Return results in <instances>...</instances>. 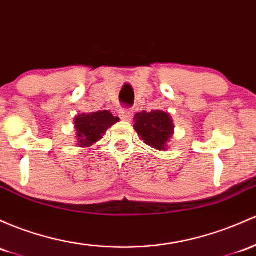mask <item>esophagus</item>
I'll return each instance as SVG.
<instances>
[{
  "label": "esophagus",
  "instance_id": "34e87169",
  "mask_svg": "<svg viewBox=\"0 0 256 256\" xmlns=\"http://www.w3.org/2000/svg\"><path fill=\"white\" fill-rule=\"evenodd\" d=\"M119 116L124 122H131L134 118V112L131 109H120Z\"/></svg>",
  "mask_w": 256,
  "mask_h": 256
}]
</instances>
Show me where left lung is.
<instances>
[{"label":"left lung","mask_w":256,"mask_h":256,"mask_svg":"<svg viewBox=\"0 0 256 256\" xmlns=\"http://www.w3.org/2000/svg\"><path fill=\"white\" fill-rule=\"evenodd\" d=\"M134 128L146 144L156 150H168L175 130L172 118L168 112L143 110L134 115Z\"/></svg>","instance_id":"8db88e82"}]
</instances>
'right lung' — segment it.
<instances>
[{
	"label": "right lung",
	"mask_w": 256,
	"mask_h": 256,
	"mask_svg": "<svg viewBox=\"0 0 256 256\" xmlns=\"http://www.w3.org/2000/svg\"><path fill=\"white\" fill-rule=\"evenodd\" d=\"M119 122V118L113 116L109 110H98L94 113H82L74 119L76 131V144L78 147H91L102 140L109 128Z\"/></svg>",
	"instance_id": "obj_1"
}]
</instances>
